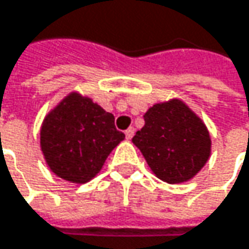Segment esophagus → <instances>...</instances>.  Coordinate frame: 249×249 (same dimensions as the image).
I'll return each mask as SVG.
<instances>
[{
    "label": "esophagus",
    "mask_w": 249,
    "mask_h": 249,
    "mask_svg": "<svg viewBox=\"0 0 249 249\" xmlns=\"http://www.w3.org/2000/svg\"><path fill=\"white\" fill-rule=\"evenodd\" d=\"M125 137H126V140H131V138L134 137V128H132V126H129V128L125 131Z\"/></svg>",
    "instance_id": "obj_1"
}]
</instances>
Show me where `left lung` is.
Returning <instances> with one entry per match:
<instances>
[{"mask_svg":"<svg viewBox=\"0 0 249 249\" xmlns=\"http://www.w3.org/2000/svg\"><path fill=\"white\" fill-rule=\"evenodd\" d=\"M144 121L132 142L159 178L170 184L187 181L206 164L211 156L208 128L181 101L153 105Z\"/></svg>","mask_w":249,"mask_h":249,"instance_id":"1","label":"left lung"}]
</instances>
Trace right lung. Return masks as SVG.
<instances>
[{
    "mask_svg": "<svg viewBox=\"0 0 249 249\" xmlns=\"http://www.w3.org/2000/svg\"><path fill=\"white\" fill-rule=\"evenodd\" d=\"M124 138L112 114L75 92L46 117L40 131L41 151L50 170L72 183L95 177Z\"/></svg>",
    "mask_w": 249,
    "mask_h": 249,
    "instance_id": "1",
    "label": "right lung"
}]
</instances>
